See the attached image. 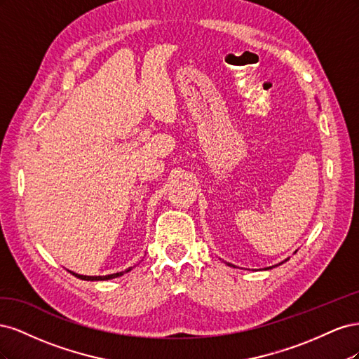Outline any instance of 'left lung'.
<instances>
[{
	"instance_id": "8db88e82",
	"label": "left lung",
	"mask_w": 359,
	"mask_h": 359,
	"mask_svg": "<svg viewBox=\"0 0 359 359\" xmlns=\"http://www.w3.org/2000/svg\"><path fill=\"white\" fill-rule=\"evenodd\" d=\"M286 260H287V259H286ZM286 260H283V262H286ZM283 262H280L278 265H281V264H283ZM227 265H229V266H231V264H227ZM278 265H277V266H278ZM271 268H273V266H269V268H266V269H271Z\"/></svg>"
}]
</instances>
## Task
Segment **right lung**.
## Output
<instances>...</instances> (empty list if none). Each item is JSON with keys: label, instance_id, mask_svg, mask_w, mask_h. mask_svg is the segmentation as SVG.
Returning a JSON list of instances; mask_svg holds the SVG:
<instances>
[{"label": "right lung", "instance_id": "obj_1", "mask_svg": "<svg viewBox=\"0 0 359 359\" xmlns=\"http://www.w3.org/2000/svg\"><path fill=\"white\" fill-rule=\"evenodd\" d=\"M128 271H132V266H130V268L126 269V271H121V273H115V274H109V276H81V274L73 273V271H70V273H72L74 277H78V278H81V280H86V281H102V280H112V278H116V277H121V276H124L126 273H128Z\"/></svg>", "mask_w": 359, "mask_h": 359}]
</instances>
